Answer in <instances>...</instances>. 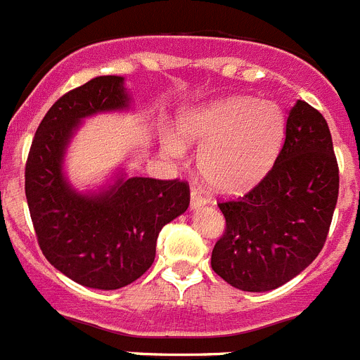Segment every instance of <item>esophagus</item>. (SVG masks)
<instances>
[{"label": "esophagus", "mask_w": 360, "mask_h": 360, "mask_svg": "<svg viewBox=\"0 0 360 360\" xmlns=\"http://www.w3.org/2000/svg\"><path fill=\"white\" fill-rule=\"evenodd\" d=\"M207 203H209L207 194H203L202 189L193 187V189H191V209H200V207L207 205Z\"/></svg>", "instance_id": "obj_1"}]
</instances>
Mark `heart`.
Listing matches in <instances>:
<instances>
[{"instance_id": "b5f03b06", "label": "heart", "mask_w": 360, "mask_h": 360, "mask_svg": "<svg viewBox=\"0 0 360 360\" xmlns=\"http://www.w3.org/2000/svg\"><path fill=\"white\" fill-rule=\"evenodd\" d=\"M182 134L202 144L198 164L207 182L225 193H240L255 186L275 162L283 139V115L273 101L225 98L189 112ZM164 148L173 157L187 150L178 135H169Z\"/></svg>"}]
</instances>
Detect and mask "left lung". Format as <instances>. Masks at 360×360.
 <instances>
[{
  "instance_id": "left-lung-1",
  "label": "left lung",
  "mask_w": 360,
  "mask_h": 360,
  "mask_svg": "<svg viewBox=\"0 0 360 360\" xmlns=\"http://www.w3.org/2000/svg\"><path fill=\"white\" fill-rule=\"evenodd\" d=\"M338 194L339 167L328 124L298 100L268 174L245 196L217 203L226 229L212 250V269L240 291L283 285L321 252Z\"/></svg>"
}]
</instances>
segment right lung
Wrapping results in <instances>:
<instances>
[{"label": "right lung", "mask_w": 360, "mask_h": 360, "mask_svg": "<svg viewBox=\"0 0 360 360\" xmlns=\"http://www.w3.org/2000/svg\"><path fill=\"white\" fill-rule=\"evenodd\" d=\"M123 77H96L58 98L32 141L25 191L39 246L51 266L92 289L135 282L155 260L164 225L189 207V184L123 173L98 193H78L64 173V157L82 120L127 110Z\"/></svg>", "instance_id": "right-lung-1"}]
</instances>
